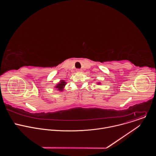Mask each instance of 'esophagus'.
<instances>
[{"mask_svg": "<svg viewBox=\"0 0 156 156\" xmlns=\"http://www.w3.org/2000/svg\"><path fill=\"white\" fill-rule=\"evenodd\" d=\"M76 72H81V69H76Z\"/></svg>", "mask_w": 156, "mask_h": 156, "instance_id": "34e87169", "label": "esophagus"}]
</instances>
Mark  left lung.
<instances>
[{"label":"left lung","mask_w":156,"mask_h":156,"mask_svg":"<svg viewBox=\"0 0 156 156\" xmlns=\"http://www.w3.org/2000/svg\"><path fill=\"white\" fill-rule=\"evenodd\" d=\"M98 84H99V83H98Z\"/></svg>","instance_id":"1"}]
</instances>
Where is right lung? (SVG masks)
<instances>
[{
	"mask_svg": "<svg viewBox=\"0 0 156 156\" xmlns=\"http://www.w3.org/2000/svg\"><path fill=\"white\" fill-rule=\"evenodd\" d=\"M65 84H66V83L63 80H61L60 83H58L57 85V86H55V87L57 88V90H58L59 91H63V89Z\"/></svg>",
	"mask_w": 156,
	"mask_h": 156,
	"instance_id": "right-lung-1",
	"label": "right lung"
}]
</instances>
